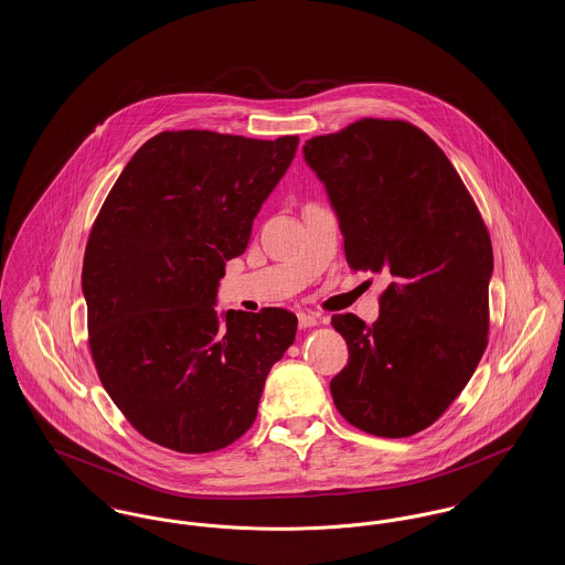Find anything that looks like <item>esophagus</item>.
<instances>
[{"label": "esophagus", "mask_w": 565, "mask_h": 565, "mask_svg": "<svg viewBox=\"0 0 565 565\" xmlns=\"http://www.w3.org/2000/svg\"><path fill=\"white\" fill-rule=\"evenodd\" d=\"M298 326L300 328H313V326H318V316L313 311H300L298 313Z\"/></svg>", "instance_id": "obj_1"}]
</instances>
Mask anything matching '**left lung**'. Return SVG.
I'll list each match as a JSON object with an SVG mask.
<instances>
[{
    "mask_svg": "<svg viewBox=\"0 0 565 565\" xmlns=\"http://www.w3.org/2000/svg\"><path fill=\"white\" fill-rule=\"evenodd\" d=\"M351 269L387 277L376 322L332 326L348 366L330 381L360 430L403 438L434 424L475 373L489 330L493 252L456 167L422 129L364 118L302 146Z\"/></svg>",
    "mask_w": 565,
    "mask_h": 565,
    "instance_id": "left-lung-1",
    "label": "left lung"
}]
</instances>
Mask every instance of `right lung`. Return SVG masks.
<instances>
[{
	"mask_svg": "<svg viewBox=\"0 0 565 565\" xmlns=\"http://www.w3.org/2000/svg\"><path fill=\"white\" fill-rule=\"evenodd\" d=\"M296 148V135H154L93 224L82 267L90 353L109 398L157 445L210 454L235 443L295 343V313H217L215 302Z\"/></svg>",
	"mask_w": 565,
	"mask_h": 565,
	"instance_id": "add662e5",
	"label": "right lung"
}]
</instances>
